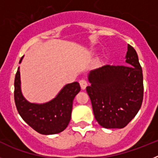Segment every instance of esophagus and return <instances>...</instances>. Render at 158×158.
<instances>
[{
  "instance_id": "1",
  "label": "esophagus",
  "mask_w": 158,
  "mask_h": 158,
  "mask_svg": "<svg viewBox=\"0 0 158 158\" xmlns=\"http://www.w3.org/2000/svg\"><path fill=\"white\" fill-rule=\"evenodd\" d=\"M79 83H80V85H81V87L82 89H85V88L87 87V85H88L87 81H86L85 80H84V79L80 80Z\"/></svg>"
}]
</instances>
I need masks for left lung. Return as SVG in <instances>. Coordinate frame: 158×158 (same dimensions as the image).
Returning <instances> with one entry per match:
<instances>
[{"label":"left lung","mask_w":158,"mask_h":158,"mask_svg":"<svg viewBox=\"0 0 158 158\" xmlns=\"http://www.w3.org/2000/svg\"><path fill=\"white\" fill-rule=\"evenodd\" d=\"M130 65H106L91 71L86 88L96 120L104 128H123L140 109L143 76L136 51L128 45Z\"/></svg>","instance_id":"obj_1"}]
</instances>
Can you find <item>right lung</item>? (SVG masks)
Wrapping results in <instances>:
<instances>
[{
	"mask_svg": "<svg viewBox=\"0 0 158 158\" xmlns=\"http://www.w3.org/2000/svg\"><path fill=\"white\" fill-rule=\"evenodd\" d=\"M14 88V100L19 115L31 127L42 135L58 134L67 127L71 118L73 100L81 91L79 83L73 82L66 85L51 101L43 104H31L25 100L21 93L19 68Z\"/></svg>",
	"mask_w": 158,
	"mask_h": 158,
	"instance_id": "add662e5",
	"label": "right lung"
}]
</instances>
